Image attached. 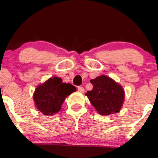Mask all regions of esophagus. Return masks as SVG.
Returning <instances> with one entry per match:
<instances>
[{"label":"esophagus","instance_id":"1","mask_svg":"<svg viewBox=\"0 0 158 158\" xmlns=\"http://www.w3.org/2000/svg\"><path fill=\"white\" fill-rule=\"evenodd\" d=\"M78 91H79V92H82V93H83V92H85V89L82 86H79L78 87Z\"/></svg>","mask_w":158,"mask_h":158}]
</instances>
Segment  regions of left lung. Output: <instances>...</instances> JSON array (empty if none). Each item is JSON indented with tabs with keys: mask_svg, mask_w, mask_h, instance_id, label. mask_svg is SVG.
<instances>
[{
	"mask_svg": "<svg viewBox=\"0 0 158 158\" xmlns=\"http://www.w3.org/2000/svg\"><path fill=\"white\" fill-rule=\"evenodd\" d=\"M90 82L93 88L85 95L97 111L102 115L118 112L125 98L122 87L106 76H98Z\"/></svg>",
	"mask_w": 158,
	"mask_h": 158,
	"instance_id": "left-lung-1",
	"label": "left lung"
}]
</instances>
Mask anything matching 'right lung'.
I'll return each mask as SVG.
<instances>
[{
	"mask_svg": "<svg viewBox=\"0 0 158 158\" xmlns=\"http://www.w3.org/2000/svg\"><path fill=\"white\" fill-rule=\"evenodd\" d=\"M76 90L74 85L63 83L60 78H50L36 89L33 99L39 111L45 115H52L60 111L65 98Z\"/></svg>",
	"mask_w": 158,
	"mask_h": 158,
	"instance_id": "right-lung-1",
	"label": "right lung"
}]
</instances>
